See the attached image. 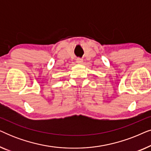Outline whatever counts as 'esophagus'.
I'll return each instance as SVG.
<instances>
[{
	"label": "esophagus",
	"mask_w": 151,
	"mask_h": 151,
	"mask_svg": "<svg viewBox=\"0 0 151 151\" xmlns=\"http://www.w3.org/2000/svg\"><path fill=\"white\" fill-rule=\"evenodd\" d=\"M82 62H83V60H82V58H78L76 59V63H77L81 64V63H82Z\"/></svg>",
	"instance_id": "esophagus-1"
}]
</instances>
